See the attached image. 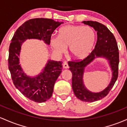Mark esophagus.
Returning a JSON list of instances; mask_svg holds the SVG:
<instances>
[{"label": "esophagus", "mask_w": 127, "mask_h": 127, "mask_svg": "<svg viewBox=\"0 0 127 127\" xmlns=\"http://www.w3.org/2000/svg\"><path fill=\"white\" fill-rule=\"evenodd\" d=\"M63 67L64 69H67L69 67V66H68V64L67 62H64L63 64Z\"/></svg>", "instance_id": "34e87169"}]
</instances>
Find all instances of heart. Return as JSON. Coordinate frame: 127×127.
<instances>
[{
	"label": "heart",
	"instance_id": "1",
	"mask_svg": "<svg viewBox=\"0 0 127 127\" xmlns=\"http://www.w3.org/2000/svg\"><path fill=\"white\" fill-rule=\"evenodd\" d=\"M96 34L89 26L69 25L61 28L58 35H52L50 43L58 54H64L69 47V54L75 60L88 56L95 42Z\"/></svg>",
	"mask_w": 127,
	"mask_h": 127
}]
</instances>
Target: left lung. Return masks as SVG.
Segmentation results:
<instances>
[{"instance_id":"left-lung-1","label":"left lung","mask_w":127,"mask_h":127,"mask_svg":"<svg viewBox=\"0 0 127 127\" xmlns=\"http://www.w3.org/2000/svg\"><path fill=\"white\" fill-rule=\"evenodd\" d=\"M83 23L93 28L97 32V41L94 49L83 60L70 61L69 70L72 73V89L76 97L84 102H95L106 96L117 80L119 49L115 36L105 25L93 21H83ZM96 58H104L108 61L112 77L111 83L104 90L99 93H92L85 86L83 76L86 67Z\"/></svg>"}]
</instances>
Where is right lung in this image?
Masks as SVG:
<instances>
[{"label":"right lung","mask_w":127,"mask_h":127,"mask_svg":"<svg viewBox=\"0 0 127 127\" xmlns=\"http://www.w3.org/2000/svg\"><path fill=\"white\" fill-rule=\"evenodd\" d=\"M62 23L44 18L30 19L17 30L9 45L8 67L14 84L25 97L34 102H44L52 96L54 84L62 70V62L49 60L38 75L28 76L20 64L21 46L28 39L43 40L49 45L52 33Z\"/></svg>","instance_id":"add662e5"}]
</instances>
